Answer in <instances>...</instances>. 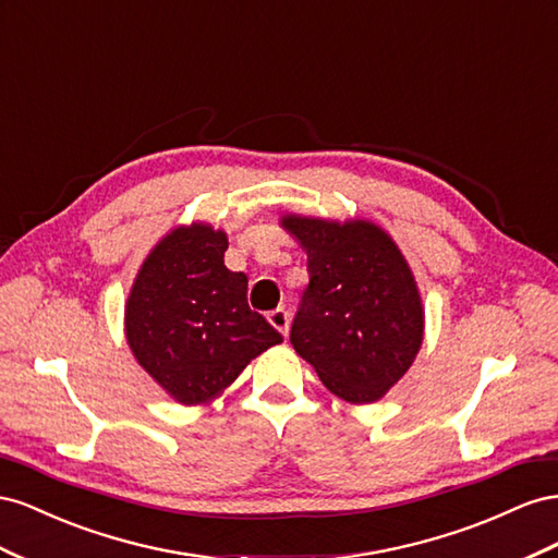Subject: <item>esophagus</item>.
Segmentation results:
<instances>
[{"mask_svg": "<svg viewBox=\"0 0 558 558\" xmlns=\"http://www.w3.org/2000/svg\"><path fill=\"white\" fill-rule=\"evenodd\" d=\"M268 323L274 325L282 333V337H288V333H290V313L284 311L282 306H278L276 311L268 313Z\"/></svg>", "mask_w": 558, "mask_h": 558, "instance_id": "1", "label": "esophagus"}]
</instances>
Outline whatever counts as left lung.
Listing matches in <instances>:
<instances>
[{
    "instance_id": "left-lung-1",
    "label": "left lung",
    "mask_w": 558,
    "mask_h": 558,
    "mask_svg": "<svg viewBox=\"0 0 558 558\" xmlns=\"http://www.w3.org/2000/svg\"><path fill=\"white\" fill-rule=\"evenodd\" d=\"M308 254L290 341L323 384L353 404H369L400 380L423 341V306L402 252L372 221L290 215Z\"/></svg>"
}]
</instances>
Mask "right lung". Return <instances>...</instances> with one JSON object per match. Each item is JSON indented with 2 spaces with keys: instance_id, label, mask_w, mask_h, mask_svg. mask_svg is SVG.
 <instances>
[{
  "instance_id": "right-lung-1",
  "label": "right lung",
  "mask_w": 558,
  "mask_h": 558,
  "mask_svg": "<svg viewBox=\"0 0 558 558\" xmlns=\"http://www.w3.org/2000/svg\"><path fill=\"white\" fill-rule=\"evenodd\" d=\"M227 233L174 229L142 264L125 337L145 372L182 404L225 390L252 357L282 341L247 304V276L225 266Z\"/></svg>"
}]
</instances>
